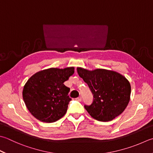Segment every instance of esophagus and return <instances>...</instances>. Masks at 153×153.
<instances>
[{
    "mask_svg": "<svg viewBox=\"0 0 153 153\" xmlns=\"http://www.w3.org/2000/svg\"><path fill=\"white\" fill-rule=\"evenodd\" d=\"M76 100L77 101H82V97H81L79 96V97H77V98L76 99Z\"/></svg>",
    "mask_w": 153,
    "mask_h": 153,
    "instance_id": "obj_1",
    "label": "esophagus"
}]
</instances>
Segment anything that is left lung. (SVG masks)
Returning <instances> with one entry per match:
<instances>
[{
  "instance_id": "obj_1",
  "label": "left lung",
  "mask_w": 153,
  "mask_h": 153,
  "mask_svg": "<svg viewBox=\"0 0 153 153\" xmlns=\"http://www.w3.org/2000/svg\"><path fill=\"white\" fill-rule=\"evenodd\" d=\"M79 76L88 84L93 95L91 104L84 107L97 121H111L123 112L129 102L131 85L124 76L113 71L77 68Z\"/></svg>"
}]
</instances>
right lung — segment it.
Wrapping results in <instances>:
<instances>
[{
  "label": "right lung",
  "instance_id": "obj_1",
  "mask_svg": "<svg viewBox=\"0 0 153 153\" xmlns=\"http://www.w3.org/2000/svg\"><path fill=\"white\" fill-rule=\"evenodd\" d=\"M74 73V68H49L39 71L24 87L23 100L31 114L38 120L53 123L62 118L71 100L70 88L64 83Z\"/></svg>",
  "mask_w": 153,
  "mask_h": 153
}]
</instances>
